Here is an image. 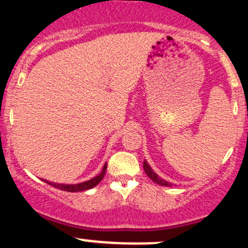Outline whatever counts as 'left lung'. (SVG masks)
I'll use <instances>...</instances> for the list:
<instances>
[{
    "label": "left lung",
    "instance_id": "obj_1",
    "mask_svg": "<svg viewBox=\"0 0 248 248\" xmlns=\"http://www.w3.org/2000/svg\"><path fill=\"white\" fill-rule=\"evenodd\" d=\"M143 169H144V172L147 173V176L152 179L153 182H155L156 184H158V186H172V183H170V182H167L166 179L161 178L160 176L157 175L154 170L152 169V167L148 164V162L144 160L143 161Z\"/></svg>",
    "mask_w": 248,
    "mask_h": 248
}]
</instances>
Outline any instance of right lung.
Listing matches in <instances>:
<instances>
[{
  "mask_svg": "<svg viewBox=\"0 0 248 248\" xmlns=\"http://www.w3.org/2000/svg\"><path fill=\"white\" fill-rule=\"evenodd\" d=\"M107 169V163H105V166L102 167L101 172L99 173L98 176L95 177L88 179V181L81 182V183H77V184H65V183H55V182H50L46 181V179H42L44 181L45 183H47L49 186L57 187V189L62 190V191H67V192H79V191H85V190H90L92 187H94L95 186H98L99 183L101 182V179L104 178L105 172H106Z\"/></svg>",
  "mask_w": 248,
  "mask_h": 248,
  "instance_id": "add662e5",
  "label": "right lung"
}]
</instances>
